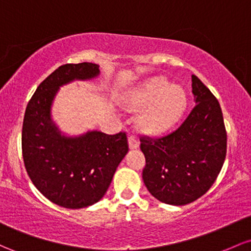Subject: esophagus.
<instances>
[{
	"label": "esophagus",
	"mask_w": 251,
	"mask_h": 251,
	"mask_svg": "<svg viewBox=\"0 0 251 251\" xmlns=\"http://www.w3.org/2000/svg\"><path fill=\"white\" fill-rule=\"evenodd\" d=\"M128 145H130L131 149H137L139 147V140L137 138V136L131 134V136L128 137Z\"/></svg>",
	"instance_id": "obj_1"
}]
</instances>
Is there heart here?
Listing matches in <instances>:
<instances>
[{
	"instance_id": "obj_1",
	"label": "heart",
	"mask_w": 251,
	"mask_h": 251,
	"mask_svg": "<svg viewBox=\"0 0 251 251\" xmlns=\"http://www.w3.org/2000/svg\"><path fill=\"white\" fill-rule=\"evenodd\" d=\"M131 108L150 106L143 114L142 127L150 133H159L172 127L182 114L187 103L184 90L163 77L150 79L128 96Z\"/></svg>"
}]
</instances>
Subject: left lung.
Returning <instances> with one entry per match:
<instances>
[{
	"mask_svg": "<svg viewBox=\"0 0 251 251\" xmlns=\"http://www.w3.org/2000/svg\"><path fill=\"white\" fill-rule=\"evenodd\" d=\"M195 106L176 130L140 136L143 181L159 201L182 206L202 197L218 177L226 156V130L216 96L192 75Z\"/></svg>",
	"mask_w": 251,
	"mask_h": 251,
	"instance_id": "8db88e82",
	"label": "left lung"
}]
</instances>
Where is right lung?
I'll return each mask as SVG.
<instances>
[{
  "label": "right lung",
  "mask_w": 251,
  "mask_h": 251,
  "mask_svg": "<svg viewBox=\"0 0 251 251\" xmlns=\"http://www.w3.org/2000/svg\"><path fill=\"white\" fill-rule=\"evenodd\" d=\"M98 74L99 67L93 63L60 65L39 84L25 112L21 147L27 174L44 197L65 208L98 202L128 151L126 132L92 131L78 138H67L50 119L59 85Z\"/></svg>",
  "instance_id": "add662e5"
}]
</instances>
